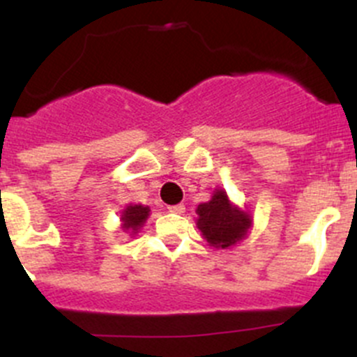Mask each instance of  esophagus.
<instances>
[{"mask_svg":"<svg viewBox=\"0 0 357 357\" xmlns=\"http://www.w3.org/2000/svg\"><path fill=\"white\" fill-rule=\"evenodd\" d=\"M169 212H172V214H183L185 212V205L183 204H178V205H171V207H167Z\"/></svg>","mask_w":357,"mask_h":357,"instance_id":"34e87169","label":"esophagus"}]
</instances>
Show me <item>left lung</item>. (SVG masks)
<instances>
[{"mask_svg":"<svg viewBox=\"0 0 357 357\" xmlns=\"http://www.w3.org/2000/svg\"><path fill=\"white\" fill-rule=\"evenodd\" d=\"M197 228L215 248H228L245 238L252 218L229 202L225 190H215L212 199L197 207Z\"/></svg>","mask_w":357,"mask_h":357,"instance_id":"8db88e82","label":"left lung"}]
</instances>
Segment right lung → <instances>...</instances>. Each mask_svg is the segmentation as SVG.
<instances>
[{"mask_svg": "<svg viewBox=\"0 0 357 357\" xmlns=\"http://www.w3.org/2000/svg\"><path fill=\"white\" fill-rule=\"evenodd\" d=\"M149 215H150V208L145 207V205L142 204L128 205V207L122 211V215H121L122 228H124V231H129L131 235H136L138 229L145 225Z\"/></svg>", "mask_w": 357, "mask_h": 357, "instance_id": "right-lung-1", "label": "right lung"}]
</instances>
